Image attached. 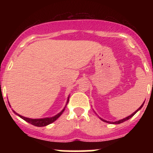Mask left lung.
<instances>
[{"mask_svg":"<svg viewBox=\"0 0 153 153\" xmlns=\"http://www.w3.org/2000/svg\"><path fill=\"white\" fill-rule=\"evenodd\" d=\"M143 104H144V103H143V104L142 105H141V106H140L139 108H138V109H137L136 111H135V112H134L132 114V115H129V116L128 117H126V118H124V119H121V120H119V121H115V122H110V121H106V120H104V119H102V118H101V120H102L103 121H104V122H106V123H109V124H121V123H123V122H124V121H127V120H129V118H132V116H133L134 115H135V113H136L137 112H138V110H139V109H141V108H142V106H143Z\"/></svg>","mask_w":153,"mask_h":153,"instance_id":"1","label":"left lung"}]
</instances>
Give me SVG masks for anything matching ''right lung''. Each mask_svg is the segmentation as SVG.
<instances>
[{"label": "right lung", "mask_w": 153, "mask_h": 153, "mask_svg": "<svg viewBox=\"0 0 153 153\" xmlns=\"http://www.w3.org/2000/svg\"><path fill=\"white\" fill-rule=\"evenodd\" d=\"M69 98H68V99H67V104L68 101H69ZM65 108H66V106L64 108V109H63V110L61 111V112H60L58 114V115H55V116L51 117V118H38V119H32V118H26V117H24V116H22V115H19V114L16 113V112H15V111H13V112H15V113L16 114V115H18V116L21 117V118H22V119H24V121H27V122L29 123V124L34 125V126H47V125H49V124H52V123H53L54 121H56V120L58 119V118H59V117L61 116V115H62L63 112H64V111Z\"/></svg>", "instance_id": "1"}]
</instances>
